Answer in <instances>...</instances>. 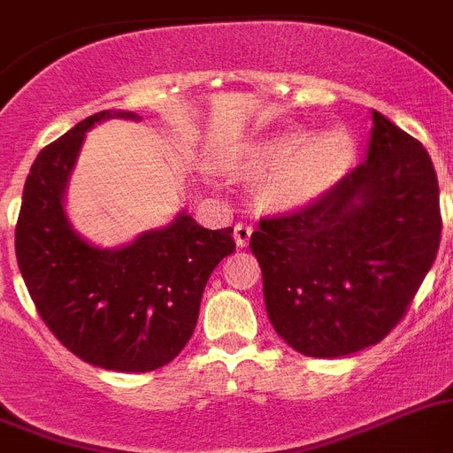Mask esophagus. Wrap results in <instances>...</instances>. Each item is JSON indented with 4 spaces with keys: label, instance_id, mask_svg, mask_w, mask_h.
Wrapping results in <instances>:
<instances>
[{
    "label": "esophagus",
    "instance_id": "34e87169",
    "mask_svg": "<svg viewBox=\"0 0 453 453\" xmlns=\"http://www.w3.org/2000/svg\"><path fill=\"white\" fill-rule=\"evenodd\" d=\"M250 235H252V226L245 222H238L234 226V238H235V245L238 247H247L250 242Z\"/></svg>",
    "mask_w": 453,
    "mask_h": 453
}]
</instances>
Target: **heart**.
Instances as JSON below:
<instances>
[{"label": "heart", "mask_w": 453, "mask_h": 453, "mask_svg": "<svg viewBox=\"0 0 453 453\" xmlns=\"http://www.w3.org/2000/svg\"><path fill=\"white\" fill-rule=\"evenodd\" d=\"M247 167L268 172L264 195L280 208L309 206L346 176L353 162V142L342 127H326L309 137L304 126H286L252 144Z\"/></svg>", "instance_id": "heart-1"}]
</instances>
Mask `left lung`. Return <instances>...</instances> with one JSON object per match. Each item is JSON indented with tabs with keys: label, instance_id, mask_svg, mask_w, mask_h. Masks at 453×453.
<instances>
[{
	"label": "left lung",
	"instance_id": "left-lung-1",
	"mask_svg": "<svg viewBox=\"0 0 453 453\" xmlns=\"http://www.w3.org/2000/svg\"><path fill=\"white\" fill-rule=\"evenodd\" d=\"M366 160L327 195L258 222L250 238L274 332L307 357L388 337L440 247V189L426 149L371 111Z\"/></svg>",
	"mask_w": 453,
	"mask_h": 453
}]
</instances>
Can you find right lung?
Segmentation results:
<instances>
[{
	"mask_svg": "<svg viewBox=\"0 0 453 453\" xmlns=\"http://www.w3.org/2000/svg\"><path fill=\"white\" fill-rule=\"evenodd\" d=\"M105 110L38 153L15 226V257L38 314L73 355L110 371L146 373L169 365L189 342L211 273L235 250L234 229H203L188 211L167 226L114 250L73 229L64 199L87 130Z\"/></svg>",
	"mask_w": 453,
	"mask_h": 453,
	"instance_id": "1",
	"label": "right lung"
}]
</instances>
